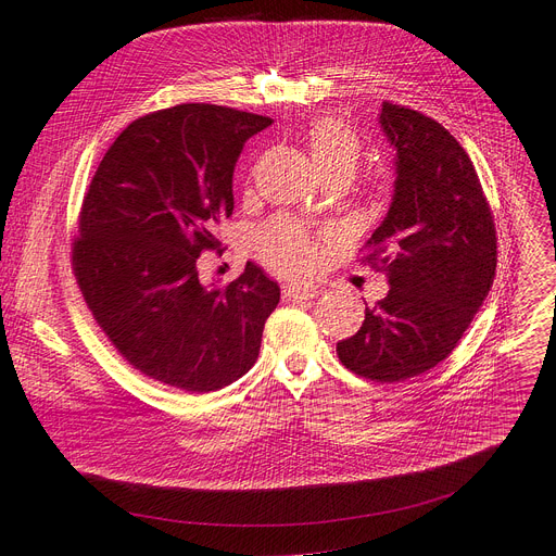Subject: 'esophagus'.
<instances>
[{"instance_id": "34e87169", "label": "esophagus", "mask_w": 556, "mask_h": 556, "mask_svg": "<svg viewBox=\"0 0 556 556\" xmlns=\"http://www.w3.org/2000/svg\"><path fill=\"white\" fill-rule=\"evenodd\" d=\"M323 290L313 283H290L283 286V298L293 300V302H306V300H315Z\"/></svg>"}]
</instances>
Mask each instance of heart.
<instances>
[{
  "label": "heart",
  "instance_id": "obj_1",
  "mask_svg": "<svg viewBox=\"0 0 556 556\" xmlns=\"http://www.w3.org/2000/svg\"><path fill=\"white\" fill-rule=\"evenodd\" d=\"M306 143L323 175H352L363 153L361 137L336 116L317 119L306 132ZM252 250L268 268L281 275H304L315 268L319 258V237L295 218L275 216L254 229Z\"/></svg>",
  "mask_w": 556,
  "mask_h": 556
}]
</instances>
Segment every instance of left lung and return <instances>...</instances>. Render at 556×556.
Segmentation results:
<instances>
[{"instance_id":"obj_1","label":"left lung","mask_w":556,"mask_h":556,"mask_svg":"<svg viewBox=\"0 0 556 556\" xmlns=\"http://www.w3.org/2000/svg\"><path fill=\"white\" fill-rule=\"evenodd\" d=\"M381 126L396 149L394 198L363 263L390 293L365 308L340 363L376 383H401L451 356L493 286L498 237L471 157L430 116L386 101Z\"/></svg>"}]
</instances>
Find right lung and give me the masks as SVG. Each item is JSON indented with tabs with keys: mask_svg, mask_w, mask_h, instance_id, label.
I'll use <instances>...</instances> for the list:
<instances>
[{
	"mask_svg": "<svg viewBox=\"0 0 556 556\" xmlns=\"http://www.w3.org/2000/svg\"><path fill=\"white\" fill-rule=\"evenodd\" d=\"M270 116L182 103L135 119L87 189L72 270L110 344L143 376L191 394L220 390L258 358L279 286L248 263L227 286H204L198 258L220 250L233 212L243 143Z\"/></svg>",
	"mask_w": 556,
	"mask_h": 556,
	"instance_id": "1",
	"label": "right lung"
}]
</instances>
